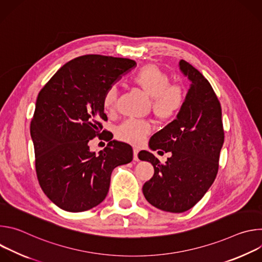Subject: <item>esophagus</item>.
<instances>
[{
	"instance_id": "1",
	"label": "esophagus",
	"mask_w": 262,
	"mask_h": 262,
	"mask_svg": "<svg viewBox=\"0 0 262 262\" xmlns=\"http://www.w3.org/2000/svg\"><path fill=\"white\" fill-rule=\"evenodd\" d=\"M138 152H139V149L138 148H134V160L135 161H139V158H138Z\"/></svg>"
}]
</instances>
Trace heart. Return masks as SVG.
I'll return each instance as SVG.
<instances>
[{"mask_svg": "<svg viewBox=\"0 0 262 262\" xmlns=\"http://www.w3.org/2000/svg\"><path fill=\"white\" fill-rule=\"evenodd\" d=\"M133 81L145 94L151 97L152 111L161 121L175 119L186 103V88L179 83L171 84L169 74L157 65L143 66L134 74ZM117 101V87L111 85L103 93L102 105L106 111H114ZM150 130L151 123L149 121L128 119L116 128V136L123 142L140 145Z\"/></svg>", "mask_w": 262, "mask_h": 262, "instance_id": "heart-1", "label": "heart"}]
</instances>
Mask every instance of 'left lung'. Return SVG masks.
Wrapping results in <instances>:
<instances>
[{
	"label": "left lung",
	"mask_w": 262,
	"mask_h": 262,
	"mask_svg": "<svg viewBox=\"0 0 262 262\" xmlns=\"http://www.w3.org/2000/svg\"><path fill=\"white\" fill-rule=\"evenodd\" d=\"M180 70L192 82L188 99L175 120L155 134L149 147L171 152L162 164L151 152L139 159L150 162L155 174L143 185L146 200L169 212H183L197 204L213 183L224 143L221 103L203 74L184 60Z\"/></svg>",
	"instance_id": "left-lung-1"
}]
</instances>
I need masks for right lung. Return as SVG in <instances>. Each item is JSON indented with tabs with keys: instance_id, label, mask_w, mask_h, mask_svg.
Masks as SVG:
<instances>
[{
	"instance_id": "obj_1",
	"label": "right lung",
	"mask_w": 262,
	"mask_h": 262,
	"mask_svg": "<svg viewBox=\"0 0 262 262\" xmlns=\"http://www.w3.org/2000/svg\"><path fill=\"white\" fill-rule=\"evenodd\" d=\"M134 66L130 59L81 56L63 65L37 96L30 126L37 179L48 198L66 211L101 203L112 171L133 161L128 144L112 141L113 135L101 130V121L107 120L104 91ZM100 134L109 143L95 155L88 143Z\"/></svg>"
}]
</instances>
